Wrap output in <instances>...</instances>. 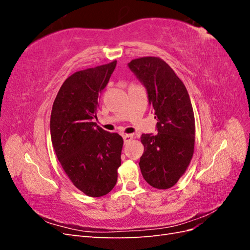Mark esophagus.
<instances>
[{
  "label": "esophagus",
  "mask_w": 250,
  "mask_h": 250,
  "mask_svg": "<svg viewBox=\"0 0 250 250\" xmlns=\"http://www.w3.org/2000/svg\"><path fill=\"white\" fill-rule=\"evenodd\" d=\"M123 139H124V143L127 144L128 142H130L133 139V137H132L131 134H124L123 135Z\"/></svg>",
  "instance_id": "1"
}]
</instances>
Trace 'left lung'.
Here are the masks:
<instances>
[{
  "mask_svg": "<svg viewBox=\"0 0 250 250\" xmlns=\"http://www.w3.org/2000/svg\"><path fill=\"white\" fill-rule=\"evenodd\" d=\"M147 89L157 120V134H142V175L153 188L166 190L184 175L194 153L195 118L188 90L160 57H141L128 63Z\"/></svg>",
  "mask_w": 250,
  "mask_h": 250,
  "instance_id": "1",
  "label": "left lung"
}]
</instances>
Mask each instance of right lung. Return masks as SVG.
Listing matches in <instances>:
<instances>
[{
    "label": "right lung",
    "instance_id": "obj_1",
    "mask_svg": "<svg viewBox=\"0 0 250 250\" xmlns=\"http://www.w3.org/2000/svg\"><path fill=\"white\" fill-rule=\"evenodd\" d=\"M117 60L74 73L53 103L50 130L53 148L67 177L90 197L108 194L117 184L123 139L97 126L98 99Z\"/></svg>",
    "mask_w": 250,
    "mask_h": 250
}]
</instances>
